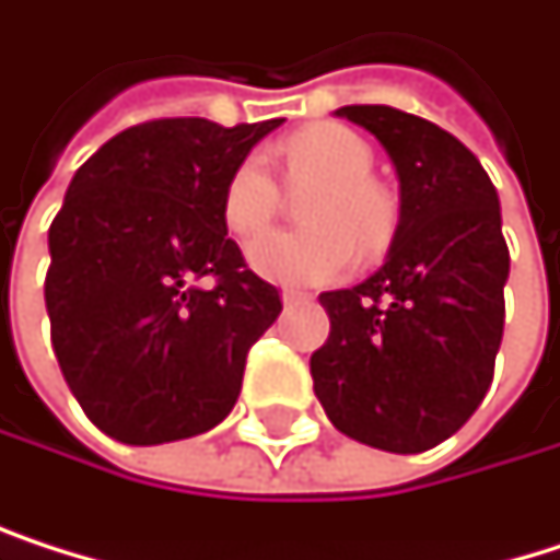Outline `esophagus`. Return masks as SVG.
<instances>
[{
  "mask_svg": "<svg viewBox=\"0 0 560 560\" xmlns=\"http://www.w3.org/2000/svg\"><path fill=\"white\" fill-rule=\"evenodd\" d=\"M280 296H283V303H306L310 300V293H303V290H283Z\"/></svg>",
  "mask_w": 560,
  "mask_h": 560,
  "instance_id": "34e87169",
  "label": "esophagus"
}]
</instances>
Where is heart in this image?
I'll return each instance as SVG.
<instances>
[{
    "instance_id": "b5f03b06",
    "label": "heart",
    "mask_w": 560,
    "mask_h": 560,
    "mask_svg": "<svg viewBox=\"0 0 560 560\" xmlns=\"http://www.w3.org/2000/svg\"><path fill=\"white\" fill-rule=\"evenodd\" d=\"M290 180H323V187L306 200L310 231L267 234L250 247V264L293 287L326 283L357 264L360 247L386 244L393 231V203L370 180L373 151L366 141L339 125H313L293 135L283 148ZM280 211V184L260 154H247L234 164L224 194L221 214L237 241H254L270 228Z\"/></svg>"
}]
</instances>
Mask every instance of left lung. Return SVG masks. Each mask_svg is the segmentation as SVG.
<instances>
[{
	"mask_svg": "<svg viewBox=\"0 0 560 560\" xmlns=\"http://www.w3.org/2000/svg\"><path fill=\"white\" fill-rule=\"evenodd\" d=\"M336 115L386 148L399 228L373 277L319 293L329 336L310 357L313 393L342 435L416 455L455 435L495 376L509 280L499 190L458 138L419 115Z\"/></svg>",
	"mask_w": 560,
	"mask_h": 560,
	"instance_id": "8db88e82",
	"label": "left lung"
}]
</instances>
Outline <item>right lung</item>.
Wrapping results in <instances>:
<instances>
[{"label":"right lung","mask_w":560,"mask_h":560,"mask_svg":"<svg viewBox=\"0 0 560 560\" xmlns=\"http://www.w3.org/2000/svg\"><path fill=\"white\" fill-rule=\"evenodd\" d=\"M280 125L144 121L68 184L48 228L45 310L61 376L105 435L177 442L234 409L250 346L283 303L228 237L221 194Z\"/></svg>","instance_id":"right-lung-1"}]
</instances>
